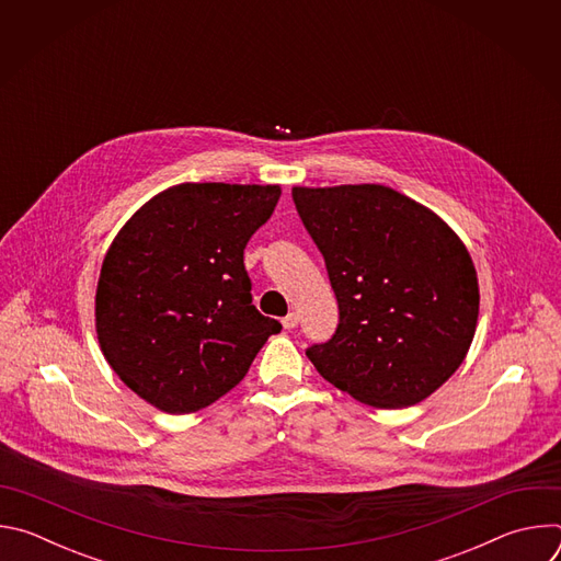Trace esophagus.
Masks as SVG:
<instances>
[{
	"label": "esophagus",
	"instance_id": "1",
	"mask_svg": "<svg viewBox=\"0 0 561 561\" xmlns=\"http://www.w3.org/2000/svg\"><path fill=\"white\" fill-rule=\"evenodd\" d=\"M297 324H299V314H297V312H288V314L282 319V327H284L286 331L295 329Z\"/></svg>",
	"mask_w": 561,
	"mask_h": 561
}]
</instances>
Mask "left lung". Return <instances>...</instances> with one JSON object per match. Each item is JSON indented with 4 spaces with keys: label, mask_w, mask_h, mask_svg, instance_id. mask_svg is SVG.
Wrapping results in <instances>:
<instances>
[{
    "label": "left lung",
    "mask_w": 561,
    "mask_h": 561,
    "mask_svg": "<svg viewBox=\"0 0 561 561\" xmlns=\"http://www.w3.org/2000/svg\"><path fill=\"white\" fill-rule=\"evenodd\" d=\"M340 306L306 351L327 381L373 409H407L463 362L477 329V271L457 232L381 184L293 188Z\"/></svg>",
    "instance_id": "1"
}]
</instances>
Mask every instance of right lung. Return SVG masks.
<instances>
[{"instance_id":"right-lung-1","label":"right lung","mask_w":561,"mask_h":561,"mask_svg":"<svg viewBox=\"0 0 561 561\" xmlns=\"http://www.w3.org/2000/svg\"><path fill=\"white\" fill-rule=\"evenodd\" d=\"M277 184H178L115 234L95 293L100 348L144 402L171 415L210 407L282 331L251 297L244 249Z\"/></svg>"}]
</instances>
